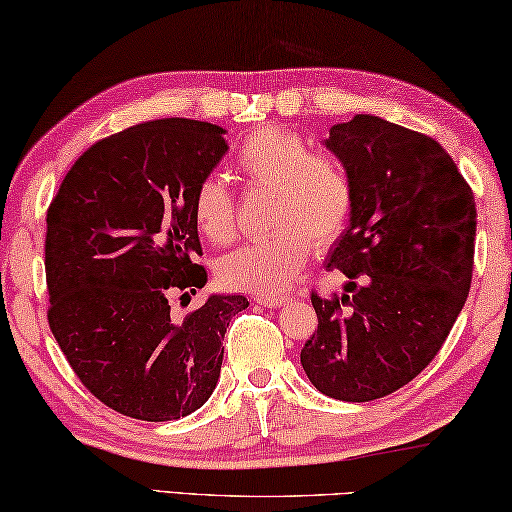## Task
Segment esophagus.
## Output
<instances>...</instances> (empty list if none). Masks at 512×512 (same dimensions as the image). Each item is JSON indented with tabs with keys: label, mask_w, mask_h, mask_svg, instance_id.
<instances>
[{
	"label": "esophagus",
	"mask_w": 512,
	"mask_h": 512,
	"mask_svg": "<svg viewBox=\"0 0 512 512\" xmlns=\"http://www.w3.org/2000/svg\"><path fill=\"white\" fill-rule=\"evenodd\" d=\"M256 304L267 306V308H276V306H283L288 301V297H274V295H258L254 297Z\"/></svg>",
	"instance_id": "1"
}]
</instances>
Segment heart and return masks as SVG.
Instances as JSON below:
<instances>
[{
  "instance_id": "obj_1",
  "label": "heart",
  "mask_w": 512,
  "mask_h": 512,
  "mask_svg": "<svg viewBox=\"0 0 512 512\" xmlns=\"http://www.w3.org/2000/svg\"><path fill=\"white\" fill-rule=\"evenodd\" d=\"M233 167L249 188L272 192V231L222 258L217 274L231 290L279 295L297 279L313 247H331L345 233L354 213V179L340 156L313 152L301 133L283 127L251 131L238 145ZM192 220L213 245L236 238V201L222 179L197 183Z\"/></svg>"
}]
</instances>
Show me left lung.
Listing matches in <instances>:
<instances>
[{"mask_svg": "<svg viewBox=\"0 0 512 512\" xmlns=\"http://www.w3.org/2000/svg\"><path fill=\"white\" fill-rule=\"evenodd\" d=\"M347 163L356 201L331 251L345 295L313 290L317 331L301 365L317 390L374 401L404 388L445 345L472 283L474 192L440 142L356 115L324 142Z\"/></svg>", "mask_w": 512, "mask_h": 512, "instance_id": "left-lung-1", "label": "left lung"}]
</instances>
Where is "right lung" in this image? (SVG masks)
Returning a JSON list of instances; mask_svg holds the SVG:
<instances>
[{
	"label": "right lung",
	"mask_w": 512,
	"mask_h": 512,
	"mask_svg": "<svg viewBox=\"0 0 512 512\" xmlns=\"http://www.w3.org/2000/svg\"><path fill=\"white\" fill-rule=\"evenodd\" d=\"M224 129L165 117L102 138L47 208V320L90 395L120 415L179 420L213 395L242 295L172 313L206 286L192 192L226 154Z\"/></svg>",
	"instance_id": "obj_1"
}]
</instances>
